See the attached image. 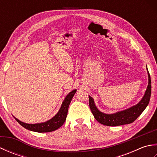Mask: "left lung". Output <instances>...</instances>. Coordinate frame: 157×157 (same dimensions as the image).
I'll return each mask as SVG.
<instances>
[{"instance_id": "8db88e82", "label": "left lung", "mask_w": 157, "mask_h": 157, "mask_svg": "<svg viewBox=\"0 0 157 157\" xmlns=\"http://www.w3.org/2000/svg\"><path fill=\"white\" fill-rule=\"evenodd\" d=\"M148 84L143 98L137 105L125 109L124 111L117 112L113 114H105L99 111L94 104V99L90 96H89V106L94 118L101 124L107 126H119L134 122L144 111L151 98V79L148 71Z\"/></svg>"}]
</instances>
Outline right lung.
Here are the masks:
<instances>
[{
	"label": "right lung",
	"instance_id": "add662e5",
	"mask_svg": "<svg viewBox=\"0 0 157 157\" xmlns=\"http://www.w3.org/2000/svg\"><path fill=\"white\" fill-rule=\"evenodd\" d=\"M76 91V90H72L67 95L65 100L62 103L61 107L59 109L57 114L47 121L44 123H35V124H29V123H25L19 121L18 119L15 118V117L14 118L23 128H25L28 130H30V131L39 133L51 132L55 131V130L59 129L60 127H61L63 123H65L67 115L69 104Z\"/></svg>",
	"mask_w": 157,
	"mask_h": 157
}]
</instances>
